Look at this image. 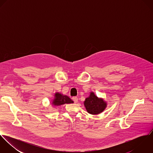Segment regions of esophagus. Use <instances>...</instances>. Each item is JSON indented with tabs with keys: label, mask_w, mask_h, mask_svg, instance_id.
<instances>
[{
	"label": "esophagus",
	"mask_w": 153,
	"mask_h": 153,
	"mask_svg": "<svg viewBox=\"0 0 153 153\" xmlns=\"http://www.w3.org/2000/svg\"><path fill=\"white\" fill-rule=\"evenodd\" d=\"M72 100H73L75 103H77L78 101V98H77L76 97H72Z\"/></svg>",
	"instance_id": "34e87169"
}]
</instances>
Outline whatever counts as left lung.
Wrapping results in <instances>:
<instances>
[{
  "mask_svg": "<svg viewBox=\"0 0 153 153\" xmlns=\"http://www.w3.org/2000/svg\"><path fill=\"white\" fill-rule=\"evenodd\" d=\"M84 104L88 112L92 115L101 113L107 107V102L102 98L96 96L93 92H90L89 96L85 99Z\"/></svg>",
  "mask_w": 153,
  "mask_h": 153,
  "instance_id": "left-lung-1",
  "label": "left lung"
}]
</instances>
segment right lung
Wrapping results in <instances>:
<instances>
[{
	"instance_id": "right-lung-1",
	"label": "right lung",
	"mask_w": 153,
	"mask_h": 153,
	"mask_svg": "<svg viewBox=\"0 0 153 153\" xmlns=\"http://www.w3.org/2000/svg\"><path fill=\"white\" fill-rule=\"evenodd\" d=\"M74 103V101L66 95H64L59 92L55 94V98L52 101V104L55 106H59L65 104Z\"/></svg>"
}]
</instances>
